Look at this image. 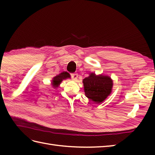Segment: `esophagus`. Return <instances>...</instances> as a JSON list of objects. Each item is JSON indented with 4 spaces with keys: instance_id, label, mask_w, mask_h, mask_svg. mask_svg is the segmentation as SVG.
<instances>
[{
    "instance_id": "34e87169",
    "label": "esophagus",
    "mask_w": 155,
    "mask_h": 155,
    "mask_svg": "<svg viewBox=\"0 0 155 155\" xmlns=\"http://www.w3.org/2000/svg\"><path fill=\"white\" fill-rule=\"evenodd\" d=\"M71 77L73 80H77L78 78V74L77 73H72L71 74Z\"/></svg>"
}]
</instances>
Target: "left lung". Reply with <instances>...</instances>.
Segmentation results:
<instances>
[{
  "label": "left lung",
  "mask_w": 155,
  "mask_h": 155,
  "mask_svg": "<svg viewBox=\"0 0 155 155\" xmlns=\"http://www.w3.org/2000/svg\"><path fill=\"white\" fill-rule=\"evenodd\" d=\"M85 96L94 103L100 104L109 96L113 89V81L109 76L89 73L83 81Z\"/></svg>",
  "instance_id": "8db88e82"
}]
</instances>
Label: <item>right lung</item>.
Instances as JSON below:
<instances>
[{"label": "right lung", "mask_w": 155, "mask_h": 155, "mask_svg": "<svg viewBox=\"0 0 155 155\" xmlns=\"http://www.w3.org/2000/svg\"><path fill=\"white\" fill-rule=\"evenodd\" d=\"M69 78H71V75L68 72L66 71H63L59 74L55 76L54 77L52 78V79L51 81V84L52 87H53L54 89H57V88L60 86V84L62 81Z\"/></svg>", "instance_id": "add662e5"}]
</instances>
